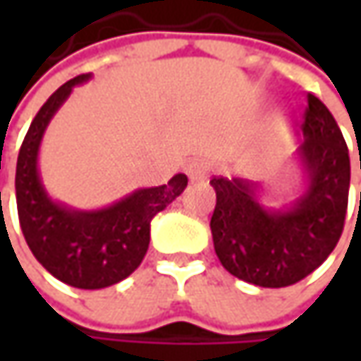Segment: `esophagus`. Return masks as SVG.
Returning a JSON list of instances; mask_svg holds the SVG:
<instances>
[{
  "label": "esophagus",
  "mask_w": 361,
  "mask_h": 361,
  "mask_svg": "<svg viewBox=\"0 0 361 361\" xmlns=\"http://www.w3.org/2000/svg\"><path fill=\"white\" fill-rule=\"evenodd\" d=\"M185 171H187V176L192 180V183H199V180H207V176H209V164H207V160H190L187 166H185Z\"/></svg>",
  "instance_id": "34e87169"
}]
</instances>
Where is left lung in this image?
Returning <instances> with one entry per match:
<instances>
[{
  "label": "left lung",
  "mask_w": 361,
  "mask_h": 361,
  "mask_svg": "<svg viewBox=\"0 0 361 361\" xmlns=\"http://www.w3.org/2000/svg\"><path fill=\"white\" fill-rule=\"evenodd\" d=\"M303 142L289 164L301 178L293 201L265 202L267 185L213 178L211 233L231 275L259 287H287L315 271L340 241L350 190V154L327 106L307 96ZM361 169V162H360ZM361 197V195H360Z\"/></svg>",
  "instance_id": "8db88e82"
}]
</instances>
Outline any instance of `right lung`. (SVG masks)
I'll return each mask as SVG.
<instances>
[{"label": "right lung", "mask_w": 361, "mask_h": 361, "mask_svg": "<svg viewBox=\"0 0 361 361\" xmlns=\"http://www.w3.org/2000/svg\"><path fill=\"white\" fill-rule=\"evenodd\" d=\"M90 78L82 74L66 82L39 108L16 169L18 215L25 241L46 271L78 289H102L126 279L145 259L152 216L164 211L188 183L178 173L166 185L136 188L100 209L70 207L49 195L39 173V146L72 90Z\"/></svg>", "instance_id": "add662e5"}]
</instances>
